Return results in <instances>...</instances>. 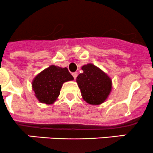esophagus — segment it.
Returning <instances> with one entry per match:
<instances>
[{"mask_svg":"<svg viewBox=\"0 0 153 153\" xmlns=\"http://www.w3.org/2000/svg\"><path fill=\"white\" fill-rule=\"evenodd\" d=\"M72 75H73V76H74V79H76V77H77V75H78V74H77L76 72H74V73L72 74Z\"/></svg>","mask_w":153,"mask_h":153,"instance_id":"esophagus-1","label":"esophagus"}]
</instances>
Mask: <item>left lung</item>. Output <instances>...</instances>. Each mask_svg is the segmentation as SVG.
Listing matches in <instances>:
<instances>
[{"instance_id": "left-lung-1", "label": "left lung", "mask_w": 153, "mask_h": 153, "mask_svg": "<svg viewBox=\"0 0 153 153\" xmlns=\"http://www.w3.org/2000/svg\"><path fill=\"white\" fill-rule=\"evenodd\" d=\"M82 70L83 73L76 77V82L83 100L91 105L102 103L111 92V79L92 64L83 65Z\"/></svg>"}]
</instances>
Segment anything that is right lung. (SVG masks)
Wrapping results in <instances>:
<instances>
[{"mask_svg":"<svg viewBox=\"0 0 153 153\" xmlns=\"http://www.w3.org/2000/svg\"><path fill=\"white\" fill-rule=\"evenodd\" d=\"M73 79L67 68L51 65L35 77L33 90L39 102L52 104L59 95L63 83Z\"/></svg>","mask_w":153,"mask_h":153,"instance_id":"obj_1","label":"right lung"}]
</instances>
